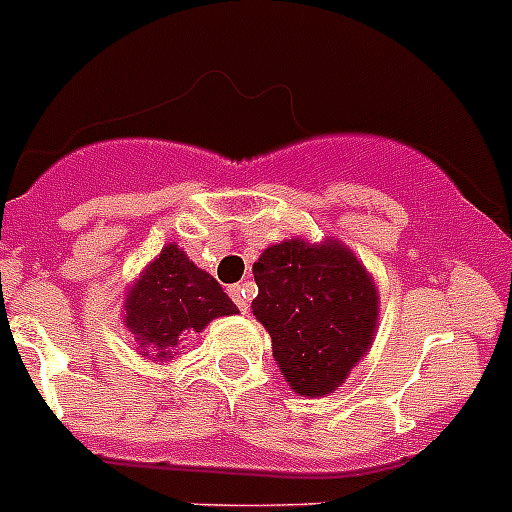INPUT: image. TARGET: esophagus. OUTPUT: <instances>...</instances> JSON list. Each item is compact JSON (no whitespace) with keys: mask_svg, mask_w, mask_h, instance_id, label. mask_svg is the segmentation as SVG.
<instances>
[{"mask_svg":"<svg viewBox=\"0 0 512 512\" xmlns=\"http://www.w3.org/2000/svg\"><path fill=\"white\" fill-rule=\"evenodd\" d=\"M228 294H231V299L236 302V307L242 310V313H247V302H249V286L247 284H234L231 289H228Z\"/></svg>","mask_w":512,"mask_h":512,"instance_id":"34e87169","label":"esophagus"}]
</instances>
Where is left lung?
I'll return each instance as SVG.
<instances>
[{"instance_id":"obj_1","label":"left lung","mask_w":512,"mask_h":512,"mask_svg":"<svg viewBox=\"0 0 512 512\" xmlns=\"http://www.w3.org/2000/svg\"><path fill=\"white\" fill-rule=\"evenodd\" d=\"M252 273V313L268 328L286 381L307 397L334 392L371 347L378 321L371 276L344 244L299 239L265 249Z\"/></svg>"}]
</instances>
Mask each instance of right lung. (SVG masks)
<instances>
[{
    "label": "right lung",
    "mask_w": 512,
    "mask_h": 512,
    "mask_svg": "<svg viewBox=\"0 0 512 512\" xmlns=\"http://www.w3.org/2000/svg\"><path fill=\"white\" fill-rule=\"evenodd\" d=\"M239 313L210 273L168 244L128 292L126 326L157 360H168L178 342L197 334L213 318Z\"/></svg>",
    "instance_id": "add662e5"
}]
</instances>
